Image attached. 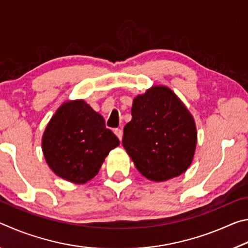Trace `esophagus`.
<instances>
[{
	"label": "esophagus",
	"instance_id": "esophagus-1",
	"mask_svg": "<svg viewBox=\"0 0 248 248\" xmlns=\"http://www.w3.org/2000/svg\"><path fill=\"white\" fill-rule=\"evenodd\" d=\"M114 132H115V134H116L117 138H118L119 140L123 139V130L117 128V129H115V130H114Z\"/></svg>",
	"mask_w": 248,
	"mask_h": 248
}]
</instances>
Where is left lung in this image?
<instances>
[{"instance_id":"left-lung-1","label":"left lung","mask_w":248,"mask_h":248,"mask_svg":"<svg viewBox=\"0 0 248 248\" xmlns=\"http://www.w3.org/2000/svg\"><path fill=\"white\" fill-rule=\"evenodd\" d=\"M132 119L124 125L123 145L137 170L164 182L186 171L194 158L197 130L180 99L165 86H154L133 99Z\"/></svg>"}]
</instances>
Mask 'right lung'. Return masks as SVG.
<instances>
[{"mask_svg": "<svg viewBox=\"0 0 248 248\" xmlns=\"http://www.w3.org/2000/svg\"><path fill=\"white\" fill-rule=\"evenodd\" d=\"M105 120L84 100L62 105L43 137V152L59 177L84 184L95 177L105 157L119 145Z\"/></svg>", "mask_w": 248, "mask_h": 248, "instance_id": "right-lung-1", "label": "right lung"}]
</instances>
